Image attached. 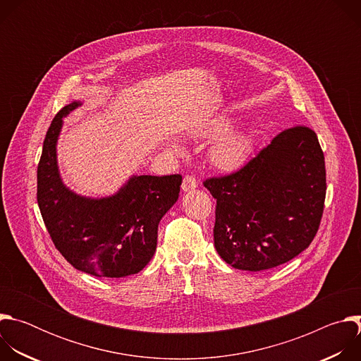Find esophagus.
Segmentation results:
<instances>
[{"label":"esophagus","mask_w":361,"mask_h":361,"mask_svg":"<svg viewBox=\"0 0 361 361\" xmlns=\"http://www.w3.org/2000/svg\"><path fill=\"white\" fill-rule=\"evenodd\" d=\"M197 187V181L192 176H185L184 180H183V184H181V188L184 192H188V191H192L194 188Z\"/></svg>","instance_id":"1"}]
</instances>
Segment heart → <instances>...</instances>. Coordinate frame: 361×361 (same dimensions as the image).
<instances>
[{
    "instance_id": "b5f03b06",
    "label": "heart",
    "mask_w": 361,
    "mask_h": 361,
    "mask_svg": "<svg viewBox=\"0 0 361 361\" xmlns=\"http://www.w3.org/2000/svg\"><path fill=\"white\" fill-rule=\"evenodd\" d=\"M233 121L228 117L217 118L209 130L205 131L207 137L221 135L210 148V161L212 164L226 173L235 171L241 169L248 160L251 149H252V137L245 130H233ZM229 133H227L226 131ZM225 135L223 136L222 134ZM176 152H181L178 145H174Z\"/></svg>"
}]
</instances>
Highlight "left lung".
<instances>
[{
	"instance_id": "8db88e82",
	"label": "left lung",
	"mask_w": 361,
	"mask_h": 361,
	"mask_svg": "<svg viewBox=\"0 0 361 361\" xmlns=\"http://www.w3.org/2000/svg\"><path fill=\"white\" fill-rule=\"evenodd\" d=\"M217 200L214 245L237 270L284 264L313 241L324 209L326 164L316 133H280L240 171L205 180Z\"/></svg>"
}]
</instances>
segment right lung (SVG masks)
I'll return each mask as SVG.
<instances>
[{
  "label": "right lung",
  "mask_w": 361,
  "mask_h": 361,
  "mask_svg": "<svg viewBox=\"0 0 361 361\" xmlns=\"http://www.w3.org/2000/svg\"><path fill=\"white\" fill-rule=\"evenodd\" d=\"M82 101L61 109L51 123L37 170V200L45 227L77 270L120 279L140 273L157 248L159 224L178 200L181 176H131L117 192L87 197L61 178L57 144L64 118Z\"/></svg>",
  "instance_id": "obj_1"
}]
</instances>
